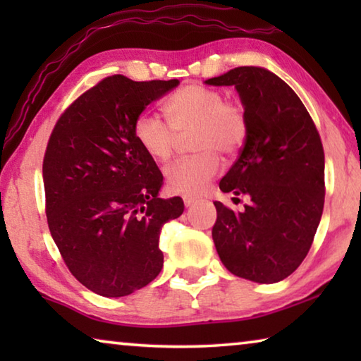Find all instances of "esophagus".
I'll return each instance as SVG.
<instances>
[{
  "label": "esophagus",
  "instance_id": "1",
  "mask_svg": "<svg viewBox=\"0 0 361 361\" xmlns=\"http://www.w3.org/2000/svg\"><path fill=\"white\" fill-rule=\"evenodd\" d=\"M195 200H197V197H192V195H183V202L186 207H191Z\"/></svg>",
  "mask_w": 361,
  "mask_h": 361
}]
</instances>
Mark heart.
Instances as JSON below:
<instances>
[{"label":"heart","mask_w":361,"mask_h":361,"mask_svg":"<svg viewBox=\"0 0 361 361\" xmlns=\"http://www.w3.org/2000/svg\"><path fill=\"white\" fill-rule=\"evenodd\" d=\"M167 119L145 111L135 119L133 137L157 162L173 157L183 138L194 133L192 149L199 154L181 159L166 170L170 191L197 195L221 170V159L239 152L248 138V116L237 100L202 84H188L166 103Z\"/></svg>","instance_id":"1"}]
</instances>
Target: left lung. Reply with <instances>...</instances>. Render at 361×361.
<instances>
[{
  "label": "left lung",
  "instance_id": "1",
  "mask_svg": "<svg viewBox=\"0 0 361 361\" xmlns=\"http://www.w3.org/2000/svg\"><path fill=\"white\" fill-rule=\"evenodd\" d=\"M205 84L234 85L248 116V138L219 189L248 195L250 204L234 212L215 202L219 259L237 277L280 282L309 253L323 213L319 130L295 90L266 68L237 66Z\"/></svg>",
  "mask_w": 361,
  "mask_h": 361
}]
</instances>
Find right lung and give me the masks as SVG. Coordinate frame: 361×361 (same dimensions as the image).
<instances>
[{
    "mask_svg": "<svg viewBox=\"0 0 361 361\" xmlns=\"http://www.w3.org/2000/svg\"><path fill=\"white\" fill-rule=\"evenodd\" d=\"M178 84L108 76L65 109L49 138V231L70 272L100 296H127L159 276L161 229L185 209L181 197H159L161 170L133 137L143 109Z\"/></svg>",
    "mask_w": 361,
    "mask_h": 361,
    "instance_id": "add662e5",
    "label": "right lung"
}]
</instances>
